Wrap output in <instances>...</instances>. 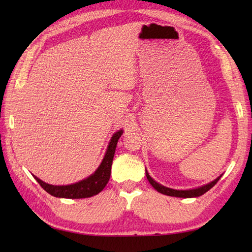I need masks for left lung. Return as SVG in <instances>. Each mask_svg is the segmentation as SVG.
I'll return each instance as SVG.
<instances>
[{"label": "left lung", "mask_w": 252, "mask_h": 252, "mask_svg": "<svg viewBox=\"0 0 252 252\" xmlns=\"http://www.w3.org/2000/svg\"><path fill=\"white\" fill-rule=\"evenodd\" d=\"M146 176H147V180L149 183L152 184V186L154 187L155 189H156L157 191L161 192V194L163 195H168V196H172V197H181V198H191V197H199L201 195L205 194V192H207L209 189H211L213 186H215L218 181L221 179V175L219 176V178H217L215 181L210 182V183H208L206 185L203 186H200V187H197V189H185V190H179V189H169V187H165L161 184L157 183L156 181H155L151 175H149V173L147 172L146 170Z\"/></svg>", "instance_id": "1"}]
</instances>
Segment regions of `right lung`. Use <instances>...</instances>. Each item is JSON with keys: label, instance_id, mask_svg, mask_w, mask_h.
<instances>
[{"label": "right lung", "instance_id": "1", "mask_svg": "<svg viewBox=\"0 0 252 252\" xmlns=\"http://www.w3.org/2000/svg\"><path fill=\"white\" fill-rule=\"evenodd\" d=\"M123 131L119 130L112 135L109 142V145L107 147V152L103 161L99 164V167L95 172L90 175L89 178L84 179L80 182L70 185H51L45 182L41 181L39 178L34 176L37 183L41 185L42 189L49 192L50 195L58 197V198H69V199H79V198H88L94 195H97L105 189L110 178L112 159L115 156L116 147L118 140L122 135Z\"/></svg>", "mask_w": 252, "mask_h": 252}]
</instances>
